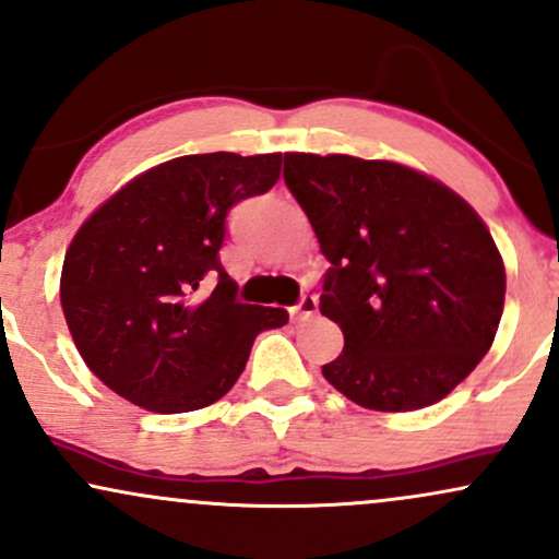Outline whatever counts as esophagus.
Wrapping results in <instances>:
<instances>
[{
	"instance_id": "esophagus-1",
	"label": "esophagus",
	"mask_w": 559,
	"mask_h": 559,
	"mask_svg": "<svg viewBox=\"0 0 559 559\" xmlns=\"http://www.w3.org/2000/svg\"><path fill=\"white\" fill-rule=\"evenodd\" d=\"M316 312H318V299L310 294V297H301L297 307H292V320L294 323H305V320H310Z\"/></svg>"
}]
</instances>
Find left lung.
Returning a JSON list of instances; mask_svg holds the SVG:
<instances>
[{
    "instance_id": "obj_1",
    "label": "left lung",
    "mask_w": 559,
    "mask_h": 559,
    "mask_svg": "<svg viewBox=\"0 0 559 559\" xmlns=\"http://www.w3.org/2000/svg\"><path fill=\"white\" fill-rule=\"evenodd\" d=\"M284 178L331 262L320 312L344 349L325 381L378 413L444 400L502 318L504 262L486 223L444 183L389 159L288 152Z\"/></svg>"
}]
</instances>
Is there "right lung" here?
<instances>
[{"label":"right lung","mask_w":559,"mask_h":559,"mask_svg":"<svg viewBox=\"0 0 559 559\" xmlns=\"http://www.w3.org/2000/svg\"><path fill=\"white\" fill-rule=\"evenodd\" d=\"M281 155H186L141 173L94 210L70 241L60 301L88 370L150 413H189L226 396L260 331L284 307L241 305L223 271L226 217L265 194ZM218 275L210 298L193 292Z\"/></svg>","instance_id":"add662e5"}]
</instances>
